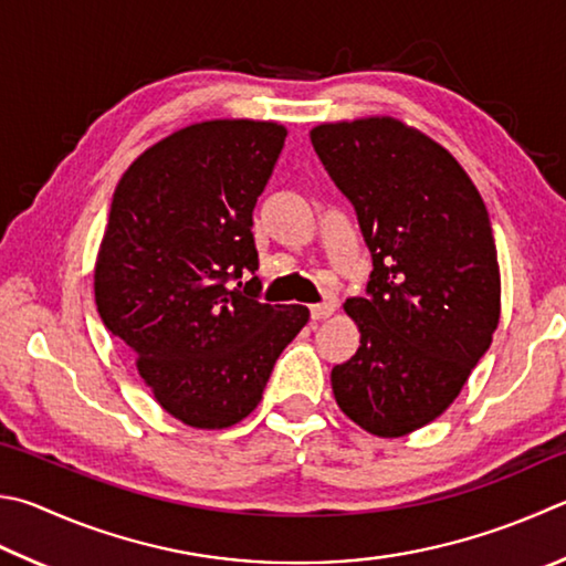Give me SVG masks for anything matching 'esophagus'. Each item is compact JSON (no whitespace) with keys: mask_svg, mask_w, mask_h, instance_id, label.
Segmentation results:
<instances>
[{"mask_svg":"<svg viewBox=\"0 0 566 566\" xmlns=\"http://www.w3.org/2000/svg\"><path fill=\"white\" fill-rule=\"evenodd\" d=\"M334 310H336V306L332 302H324V304H314L310 312H312L314 322H324V318H328V316L334 314Z\"/></svg>","mask_w":566,"mask_h":566,"instance_id":"1","label":"esophagus"}]
</instances>
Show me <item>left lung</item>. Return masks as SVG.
I'll use <instances>...</instances> for the list:
<instances>
[{
	"mask_svg": "<svg viewBox=\"0 0 566 566\" xmlns=\"http://www.w3.org/2000/svg\"><path fill=\"white\" fill-rule=\"evenodd\" d=\"M310 136L374 260L366 296L344 304L361 346L332 368L334 398L368 433L408 436L453 403L497 328L488 208L443 146L396 118L322 123Z\"/></svg>",
	"mask_w": 566,
	"mask_h": 566,
	"instance_id": "left-lung-1",
	"label": "left lung"
}]
</instances>
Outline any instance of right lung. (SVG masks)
I'll return each mask as SVG.
<instances>
[{
  "label": "right lung",
  "mask_w": 566,
  "mask_h": 566,
  "mask_svg": "<svg viewBox=\"0 0 566 566\" xmlns=\"http://www.w3.org/2000/svg\"><path fill=\"white\" fill-rule=\"evenodd\" d=\"M284 138L274 120L192 123L143 150L113 192L94 272L98 314L163 410L190 428L248 418L310 322L302 304L256 302L252 210Z\"/></svg>",
  "instance_id": "right-lung-1"
}]
</instances>
